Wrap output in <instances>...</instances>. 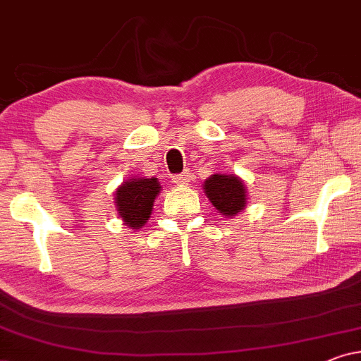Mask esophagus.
I'll use <instances>...</instances> for the list:
<instances>
[{
  "instance_id": "1",
  "label": "esophagus",
  "mask_w": 361,
  "mask_h": 361,
  "mask_svg": "<svg viewBox=\"0 0 361 361\" xmlns=\"http://www.w3.org/2000/svg\"><path fill=\"white\" fill-rule=\"evenodd\" d=\"M190 180V174L189 172H182V174H177V176H172V182H174L176 185H185L189 184Z\"/></svg>"
}]
</instances>
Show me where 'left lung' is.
<instances>
[{
	"instance_id": "8db88e82",
	"label": "left lung",
	"mask_w": 361,
	"mask_h": 361,
	"mask_svg": "<svg viewBox=\"0 0 361 361\" xmlns=\"http://www.w3.org/2000/svg\"><path fill=\"white\" fill-rule=\"evenodd\" d=\"M205 195L224 216H235L246 205L245 182L233 174H214L204 182Z\"/></svg>"
}]
</instances>
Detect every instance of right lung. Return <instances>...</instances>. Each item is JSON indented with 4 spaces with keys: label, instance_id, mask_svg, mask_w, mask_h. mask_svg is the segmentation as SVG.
<instances>
[{
    "label": "right lung",
    "instance_id": "1",
    "mask_svg": "<svg viewBox=\"0 0 361 361\" xmlns=\"http://www.w3.org/2000/svg\"><path fill=\"white\" fill-rule=\"evenodd\" d=\"M161 184L157 177L151 179H130L118 187L115 192V205L118 215L130 228L140 230L151 216L154 199L159 195Z\"/></svg>",
    "mask_w": 361,
    "mask_h": 361
}]
</instances>
